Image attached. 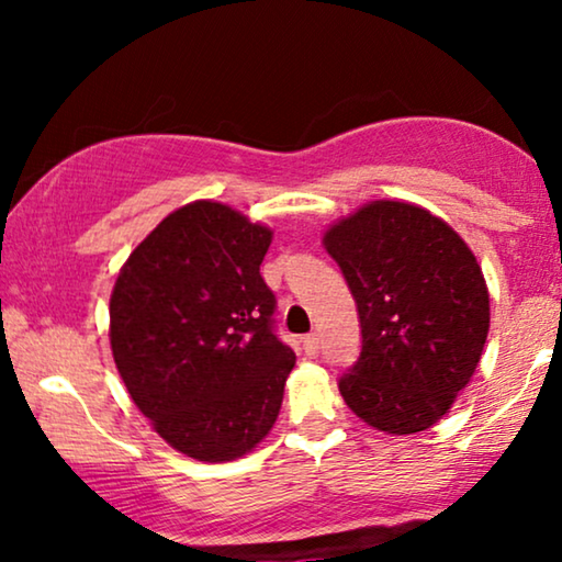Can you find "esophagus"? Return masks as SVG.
<instances>
[{"mask_svg":"<svg viewBox=\"0 0 562 562\" xmlns=\"http://www.w3.org/2000/svg\"><path fill=\"white\" fill-rule=\"evenodd\" d=\"M304 352H306V356H310V358H314V356H317V352H319V335H306L304 337Z\"/></svg>","mask_w":562,"mask_h":562,"instance_id":"34e87169","label":"esophagus"}]
</instances>
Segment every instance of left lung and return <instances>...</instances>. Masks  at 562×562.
<instances>
[{
  "label": "left lung",
  "mask_w": 562,
  "mask_h": 562,
  "mask_svg": "<svg viewBox=\"0 0 562 562\" xmlns=\"http://www.w3.org/2000/svg\"><path fill=\"white\" fill-rule=\"evenodd\" d=\"M325 248L358 304L363 348L340 375L345 404L389 435H414L448 414L488 335L479 260L448 222L379 199L335 222Z\"/></svg>",
  "instance_id": "obj_1"
}]
</instances>
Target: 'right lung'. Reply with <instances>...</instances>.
<instances>
[{"label":"right lung","mask_w":562,"mask_h":562,"mask_svg":"<svg viewBox=\"0 0 562 562\" xmlns=\"http://www.w3.org/2000/svg\"><path fill=\"white\" fill-rule=\"evenodd\" d=\"M271 237L199 199L168 214L114 281L110 345L127 394L171 448L204 463L243 458L271 432L296 363L260 276Z\"/></svg>","instance_id":"obj_1"}]
</instances>
